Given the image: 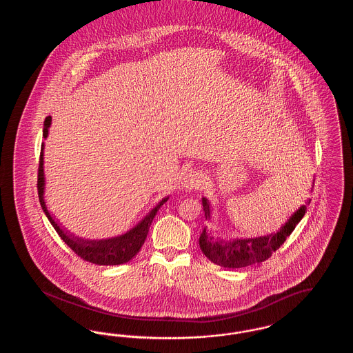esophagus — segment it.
I'll use <instances>...</instances> for the list:
<instances>
[{
  "label": "esophagus",
  "instance_id": "esophagus-1",
  "mask_svg": "<svg viewBox=\"0 0 353 353\" xmlns=\"http://www.w3.org/2000/svg\"><path fill=\"white\" fill-rule=\"evenodd\" d=\"M202 185H203V176L197 170L186 173L184 177H183V180H181L183 189L188 190V192L196 190V189H201Z\"/></svg>",
  "mask_w": 353,
  "mask_h": 353
}]
</instances>
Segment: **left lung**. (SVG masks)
I'll list each match as a JSON object with an SVG mask.
<instances>
[{
    "label": "left lung",
    "mask_w": 353,
    "mask_h": 353,
    "mask_svg": "<svg viewBox=\"0 0 353 353\" xmlns=\"http://www.w3.org/2000/svg\"><path fill=\"white\" fill-rule=\"evenodd\" d=\"M202 206L205 212V219H210V206L205 197L202 199ZM305 212L307 206L303 205L288 219L283 226H281L279 232L265 236L223 241L214 238L212 232H206L205 228L199 241L200 249L209 261L228 269H239L261 263L269 259L271 254L276 252L285 243V238L294 232L295 226L301 222Z\"/></svg>",
    "instance_id": "left-lung-1"
}]
</instances>
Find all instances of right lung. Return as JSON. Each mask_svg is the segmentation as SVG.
<instances>
[{
  "label": "right lung",
  "instance_id": "add662e5",
  "mask_svg": "<svg viewBox=\"0 0 353 353\" xmlns=\"http://www.w3.org/2000/svg\"><path fill=\"white\" fill-rule=\"evenodd\" d=\"M51 117L45 119L43 123V137L46 139L49 134V128H50ZM43 148L45 145L42 144L41 148V156H39V168H38V197L41 206L46 214L48 219L50 221L52 228L58 235L63 239V242L68 245V248L75 252L78 256L83 258L84 261L101 265V266H115V265H121L132 259L137 252H140L141 246L144 245V241L147 238V234L150 232L152 221L154 219L157 210L163 206V203L168 201L169 197L163 199L159 202L151 212L141 219L134 228H132L130 232L125 234L107 238V239H84L75 235L70 234L66 229H63L55 219L50 214V212L46 208L43 193H45V173H43Z\"/></svg>",
  "mask_w": 353,
  "mask_h": 353
}]
</instances>
